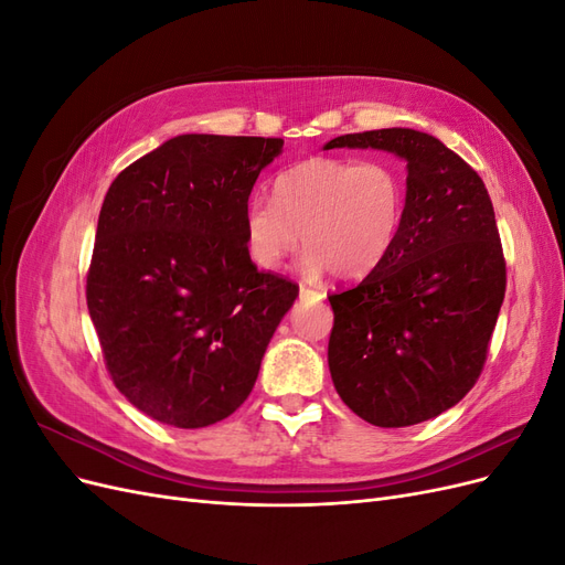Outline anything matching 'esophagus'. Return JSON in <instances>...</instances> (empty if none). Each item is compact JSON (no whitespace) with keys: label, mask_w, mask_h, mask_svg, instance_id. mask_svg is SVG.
I'll return each instance as SVG.
<instances>
[{"label":"esophagus","mask_w":565,"mask_h":565,"mask_svg":"<svg viewBox=\"0 0 565 565\" xmlns=\"http://www.w3.org/2000/svg\"><path fill=\"white\" fill-rule=\"evenodd\" d=\"M299 297H301V299H313V301H318V299H322L324 295L318 292V289H311V287L301 285V287H299Z\"/></svg>","instance_id":"obj_1"}]
</instances>
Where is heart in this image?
Masks as SVG:
<instances>
[{"label":"heart","mask_w":565,"mask_h":565,"mask_svg":"<svg viewBox=\"0 0 565 565\" xmlns=\"http://www.w3.org/2000/svg\"><path fill=\"white\" fill-rule=\"evenodd\" d=\"M405 181L386 160L318 156L273 183V200L252 195L243 212L249 259L266 270L306 247L303 270L355 280L377 268L403 224Z\"/></svg>","instance_id":"1"}]
</instances>
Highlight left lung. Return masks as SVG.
I'll return each instance as SVG.
<instances>
[{
	"label": "left lung",
	"mask_w": 565,
	"mask_h": 565,
	"mask_svg": "<svg viewBox=\"0 0 565 565\" xmlns=\"http://www.w3.org/2000/svg\"><path fill=\"white\" fill-rule=\"evenodd\" d=\"M330 148L407 160L396 243L361 282L328 297V363L358 417L384 429L413 426L457 405L483 372L507 289L492 202L483 179L424 131L344 134Z\"/></svg>",
	"instance_id": "1"
}]
</instances>
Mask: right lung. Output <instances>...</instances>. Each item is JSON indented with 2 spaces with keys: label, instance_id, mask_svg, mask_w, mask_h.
Returning a JSON list of instances; mask_svg holds the SVG:
<instances>
[{
  "label": "right lung",
  "instance_id": "1",
  "mask_svg": "<svg viewBox=\"0 0 565 565\" xmlns=\"http://www.w3.org/2000/svg\"><path fill=\"white\" fill-rule=\"evenodd\" d=\"M282 139L183 134L131 162L98 214L87 306L113 384L179 429L226 419L299 295L256 270L243 212Z\"/></svg>",
  "mask_w": 565,
  "mask_h": 565
}]
</instances>
